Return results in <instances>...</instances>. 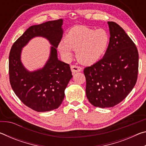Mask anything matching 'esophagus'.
<instances>
[{
    "label": "esophagus",
    "mask_w": 146,
    "mask_h": 146,
    "mask_svg": "<svg viewBox=\"0 0 146 146\" xmlns=\"http://www.w3.org/2000/svg\"><path fill=\"white\" fill-rule=\"evenodd\" d=\"M71 71H72V73L79 72V71H82V68L80 67V66H78L72 65V66H71Z\"/></svg>",
    "instance_id": "esophagus-1"
}]
</instances>
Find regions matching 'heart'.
Instances as JSON below:
<instances>
[{"instance_id":"heart-1","label":"heart","mask_w":146,"mask_h":146,"mask_svg":"<svg viewBox=\"0 0 146 146\" xmlns=\"http://www.w3.org/2000/svg\"><path fill=\"white\" fill-rule=\"evenodd\" d=\"M110 41V35L105 29L75 26L69 30L64 41L59 43L58 48L67 60L72 56L73 49L76 51V58L81 64L91 65L104 55Z\"/></svg>"}]
</instances>
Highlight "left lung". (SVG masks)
I'll return each instance as SVG.
<instances>
[{"instance_id": "1", "label": "left lung", "mask_w": 146, "mask_h": 146, "mask_svg": "<svg viewBox=\"0 0 146 146\" xmlns=\"http://www.w3.org/2000/svg\"><path fill=\"white\" fill-rule=\"evenodd\" d=\"M110 41L104 56L86 68V93L91 104L111 108L127 97L135 86L138 53L135 43L114 22H108Z\"/></svg>"}]
</instances>
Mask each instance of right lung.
I'll return each mask as SVG.
<instances>
[{
    "instance_id": "add662e5",
    "label": "right lung",
    "mask_w": 146,
    "mask_h": 146,
    "mask_svg": "<svg viewBox=\"0 0 146 146\" xmlns=\"http://www.w3.org/2000/svg\"><path fill=\"white\" fill-rule=\"evenodd\" d=\"M62 19L30 26L15 42L9 56V81L15 95L26 106L38 112L57 109L64 98V91L72 78L70 65L59 60L56 48L62 37ZM36 36L48 40L50 55L44 67L29 72L23 66L21 49Z\"/></svg>"
}]
</instances>
